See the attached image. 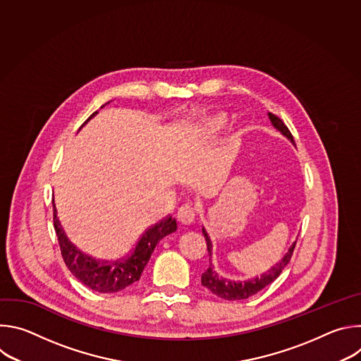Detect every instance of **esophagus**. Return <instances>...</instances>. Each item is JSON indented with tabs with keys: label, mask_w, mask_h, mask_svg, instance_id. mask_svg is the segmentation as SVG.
Here are the masks:
<instances>
[{
	"label": "esophagus",
	"mask_w": 361,
	"mask_h": 361,
	"mask_svg": "<svg viewBox=\"0 0 361 361\" xmlns=\"http://www.w3.org/2000/svg\"><path fill=\"white\" fill-rule=\"evenodd\" d=\"M194 217H195V207L191 202H185L178 209L177 219L181 224H191L194 221Z\"/></svg>",
	"instance_id": "esophagus-1"
}]
</instances>
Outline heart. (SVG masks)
<instances>
[{"mask_svg":"<svg viewBox=\"0 0 361 361\" xmlns=\"http://www.w3.org/2000/svg\"><path fill=\"white\" fill-rule=\"evenodd\" d=\"M224 124H226V118H224V116H216V117H213V118L210 120L209 127H210V130H212V131H219L220 128H223V127H224Z\"/></svg>","mask_w":361,"mask_h":361,"instance_id":"1","label":"heart"}]
</instances>
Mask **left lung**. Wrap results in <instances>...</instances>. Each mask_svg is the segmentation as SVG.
I'll return each mask as SVG.
<instances>
[{"label": "left lung", "instance_id": "8db88e82", "mask_svg": "<svg viewBox=\"0 0 361 361\" xmlns=\"http://www.w3.org/2000/svg\"><path fill=\"white\" fill-rule=\"evenodd\" d=\"M269 117H270L273 126L294 142L293 134L290 133V130L284 124V121L273 113H269ZM202 234H204L205 243H207V251H209V255H210V266H209L207 270H205L201 274V284L204 287H207L213 294H216V295H219L220 298H224V300H245V298L257 294L260 290H263L266 286L271 284L281 274L284 267L291 260V255H293V251H294V247H295V243H297V241H294L293 245L286 252V255L283 257V260L279 262L277 264H274V267L267 270L263 276L241 283V281H230V280L219 277V274L214 271V267L212 264V250H213L212 240H210L207 231H205L204 228H202Z\"/></svg>", "mask_w": 361, "mask_h": 361}]
</instances>
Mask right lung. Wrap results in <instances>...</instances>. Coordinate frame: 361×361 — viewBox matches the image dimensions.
<instances>
[{
  "label": "right lung",
  "instance_id": "obj_1",
  "mask_svg": "<svg viewBox=\"0 0 361 361\" xmlns=\"http://www.w3.org/2000/svg\"><path fill=\"white\" fill-rule=\"evenodd\" d=\"M97 114L92 113L84 124ZM82 124V126H84ZM81 126V127H82ZM53 221L59 238L63 260L71 274L88 288L97 293H118L137 283L147 266L157 243L177 230V221L171 216L148 227L130 254L116 262H102L81 252L67 237L59 217L56 202L53 200Z\"/></svg>",
  "mask_w": 361,
  "mask_h": 361
}]
</instances>
